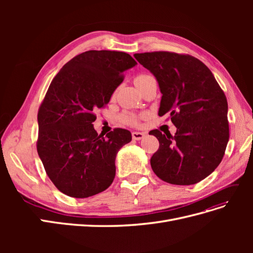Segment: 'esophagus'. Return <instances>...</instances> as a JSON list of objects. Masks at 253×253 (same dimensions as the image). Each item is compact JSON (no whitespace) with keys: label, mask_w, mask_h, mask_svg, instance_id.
<instances>
[{"label":"esophagus","mask_w":253,"mask_h":253,"mask_svg":"<svg viewBox=\"0 0 253 253\" xmlns=\"http://www.w3.org/2000/svg\"><path fill=\"white\" fill-rule=\"evenodd\" d=\"M144 136H145V134L141 133V132H133L132 133V138L134 140H140V139L143 138Z\"/></svg>","instance_id":"34e87169"}]
</instances>
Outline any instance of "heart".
<instances>
[{
	"instance_id": "heart-1",
	"label": "heart",
	"mask_w": 253,
	"mask_h": 253,
	"mask_svg": "<svg viewBox=\"0 0 253 253\" xmlns=\"http://www.w3.org/2000/svg\"><path fill=\"white\" fill-rule=\"evenodd\" d=\"M149 75H139V76H137V77L135 78V82L136 81H139V80H141V79H144V78H147ZM121 119H122V121L124 122H126V124H127V125H137L138 124V118H137L135 115H132V114H125V115H122V117H121Z\"/></svg>"
}]
</instances>
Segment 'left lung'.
<instances>
[{"instance_id":"obj_1","label":"left lung","mask_w":253,"mask_h":253,"mask_svg":"<svg viewBox=\"0 0 253 253\" xmlns=\"http://www.w3.org/2000/svg\"><path fill=\"white\" fill-rule=\"evenodd\" d=\"M155 76L163 97L158 115L168 114L175 136L152 129L159 141L152 170L172 185L189 186L210 175L224 157L229 140L228 103L224 90L201 60L188 53H135Z\"/></svg>"}]
</instances>
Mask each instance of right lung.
Returning <instances> with one entry per match:
<instances>
[{"label": "right lung", "mask_w": 253, "mask_h": 253, "mask_svg": "<svg viewBox=\"0 0 253 253\" xmlns=\"http://www.w3.org/2000/svg\"><path fill=\"white\" fill-rule=\"evenodd\" d=\"M136 61L124 51L87 50L74 57L52 79L38 111L37 151L61 192L85 198L108 189L117 152L132 140L116 127L104 136L93 126L95 111L108 104Z\"/></svg>", "instance_id": "add662e5"}]
</instances>
